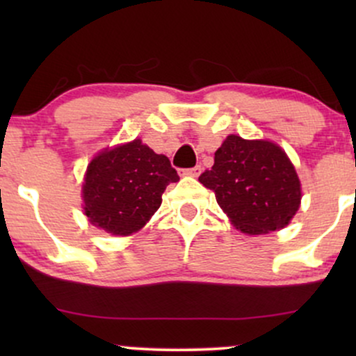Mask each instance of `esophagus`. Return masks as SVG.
Wrapping results in <instances>:
<instances>
[{
	"label": "esophagus",
	"mask_w": 356,
	"mask_h": 356,
	"mask_svg": "<svg viewBox=\"0 0 356 356\" xmlns=\"http://www.w3.org/2000/svg\"><path fill=\"white\" fill-rule=\"evenodd\" d=\"M202 167L201 165H195V167H191V169H186L184 170V174L186 175H191V177H197L199 174H201Z\"/></svg>",
	"instance_id": "34e87169"
}]
</instances>
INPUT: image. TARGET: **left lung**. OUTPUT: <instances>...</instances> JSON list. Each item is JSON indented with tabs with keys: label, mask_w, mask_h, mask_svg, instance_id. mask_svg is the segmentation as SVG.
Here are the masks:
<instances>
[{
	"label": "left lung",
	"mask_w": 356,
	"mask_h": 356,
	"mask_svg": "<svg viewBox=\"0 0 356 356\" xmlns=\"http://www.w3.org/2000/svg\"><path fill=\"white\" fill-rule=\"evenodd\" d=\"M199 182L214 191L216 201L236 227L264 234L284 227L296 214L301 184L281 147L268 140L229 136L216 150L214 165Z\"/></svg>",
	"instance_id": "obj_1"
}]
</instances>
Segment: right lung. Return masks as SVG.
<instances>
[{
    "mask_svg": "<svg viewBox=\"0 0 356 356\" xmlns=\"http://www.w3.org/2000/svg\"><path fill=\"white\" fill-rule=\"evenodd\" d=\"M177 181L169 159L136 138L90 162L83 182L85 214L110 234L129 236L150 219L165 187Z\"/></svg>",
    "mask_w": 356,
    "mask_h": 356,
    "instance_id": "right-lung-1",
    "label": "right lung"
}]
</instances>
